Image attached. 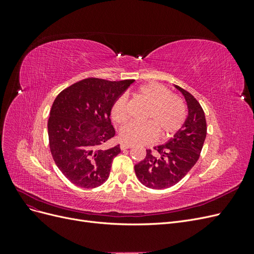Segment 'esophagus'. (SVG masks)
I'll use <instances>...</instances> for the list:
<instances>
[{
  "instance_id": "1",
  "label": "esophagus",
  "mask_w": 254,
  "mask_h": 254,
  "mask_svg": "<svg viewBox=\"0 0 254 254\" xmlns=\"http://www.w3.org/2000/svg\"><path fill=\"white\" fill-rule=\"evenodd\" d=\"M132 147V146L131 145H128V144H124V143H123V144H121V149L122 150H125V149H128V148H131Z\"/></svg>"
}]
</instances>
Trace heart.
Returning <instances> with one entry per match:
<instances>
[{"label":"heart","instance_id":"b5f03b06","mask_svg":"<svg viewBox=\"0 0 254 254\" xmlns=\"http://www.w3.org/2000/svg\"><path fill=\"white\" fill-rule=\"evenodd\" d=\"M136 94L149 105L146 119L149 122H131L120 130V140L129 145H144L152 142L157 134L163 139L174 135L182 127L187 109L182 99L171 94L162 84L150 82L137 89ZM127 97L119 96L112 105L111 118L118 123L127 118Z\"/></svg>","mask_w":254,"mask_h":254}]
</instances>
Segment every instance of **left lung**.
I'll list each match as a JSON object with an SVG mask.
<instances>
[{
    "mask_svg": "<svg viewBox=\"0 0 254 254\" xmlns=\"http://www.w3.org/2000/svg\"><path fill=\"white\" fill-rule=\"evenodd\" d=\"M181 92L188 106V117L182 127L165 144L147 149L146 157L134 165V172L142 184L153 190H162L175 186L200 156L206 136L204 112L197 99L188 91L176 86Z\"/></svg>",
    "mask_w": 254,
    "mask_h": 254,
    "instance_id": "1",
    "label": "left lung"
}]
</instances>
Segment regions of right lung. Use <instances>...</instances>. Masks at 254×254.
Listing matches in <instances>:
<instances>
[{
    "mask_svg": "<svg viewBox=\"0 0 254 254\" xmlns=\"http://www.w3.org/2000/svg\"><path fill=\"white\" fill-rule=\"evenodd\" d=\"M134 80L87 78L61 91L48 122L50 148L56 165L73 184L83 189L108 179L120 145L106 148L114 136L111 108Z\"/></svg>",
    "mask_w": 254,
    "mask_h": 254,
    "instance_id": "add662e5",
    "label": "right lung"
}]
</instances>
